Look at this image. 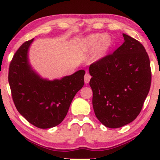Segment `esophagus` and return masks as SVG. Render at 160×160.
Here are the masks:
<instances>
[{
    "label": "esophagus",
    "mask_w": 160,
    "mask_h": 160,
    "mask_svg": "<svg viewBox=\"0 0 160 160\" xmlns=\"http://www.w3.org/2000/svg\"><path fill=\"white\" fill-rule=\"evenodd\" d=\"M90 78H91V76L89 75V73H86L84 75V82L85 84H88L89 82V81H90Z\"/></svg>",
    "instance_id": "1"
}]
</instances>
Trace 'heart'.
Listing matches in <instances>:
<instances>
[{
    "mask_svg": "<svg viewBox=\"0 0 160 160\" xmlns=\"http://www.w3.org/2000/svg\"><path fill=\"white\" fill-rule=\"evenodd\" d=\"M112 45V39L108 35L96 33L89 35L81 42V47L85 51H93V60L103 58Z\"/></svg>",
    "mask_w": 160,
    "mask_h": 160,
    "instance_id": "1",
    "label": "heart"
}]
</instances>
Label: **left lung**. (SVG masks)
Masks as SVG:
<instances>
[{
    "label": "left lung",
    "instance_id": "obj_1",
    "mask_svg": "<svg viewBox=\"0 0 160 160\" xmlns=\"http://www.w3.org/2000/svg\"><path fill=\"white\" fill-rule=\"evenodd\" d=\"M113 54L90 65L89 85L96 117L109 128L132 122L141 112L152 82L150 60L138 41L123 33Z\"/></svg>",
    "mask_w": 160,
    "mask_h": 160
}]
</instances>
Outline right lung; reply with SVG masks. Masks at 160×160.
I'll list each match as a JSON object with an SVG mask.
<instances>
[{
	"instance_id": "obj_1",
	"label": "right lung",
	"mask_w": 160,
	"mask_h": 160,
	"mask_svg": "<svg viewBox=\"0 0 160 160\" xmlns=\"http://www.w3.org/2000/svg\"><path fill=\"white\" fill-rule=\"evenodd\" d=\"M34 38L26 41L14 54L8 70V83L15 106L32 125L41 129L63 121L76 94L84 84V70L61 79L41 78L30 65L28 49Z\"/></svg>"
}]
</instances>
